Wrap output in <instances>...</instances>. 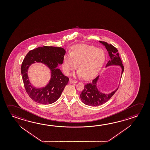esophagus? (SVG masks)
I'll return each mask as SVG.
<instances>
[{
    "label": "esophagus",
    "mask_w": 150,
    "mask_h": 150,
    "mask_svg": "<svg viewBox=\"0 0 150 150\" xmlns=\"http://www.w3.org/2000/svg\"><path fill=\"white\" fill-rule=\"evenodd\" d=\"M69 83H70V84H75L77 83V81H74V80H73V79H69Z\"/></svg>",
    "instance_id": "obj_1"
}]
</instances>
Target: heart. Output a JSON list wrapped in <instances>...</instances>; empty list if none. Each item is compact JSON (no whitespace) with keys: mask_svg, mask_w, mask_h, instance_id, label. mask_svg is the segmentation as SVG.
Wrapping results in <instances>:
<instances>
[{"mask_svg":"<svg viewBox=\"0 0 150 150\" xmlns=\"http://www.w3.org/2000/svg\"><path fill=\"white\" fill-rule=\"evenodd\" d=\"M105 52L102 48L88 44H77L72 46L69 54L64 56L63 69L68 74L75 69L76 75L84 79H90L98 71L105 61Z\"/></svg>","mask_w":150,"mask_h":150,"instance_id":"obj_1","label":"heart"}]
</instances>
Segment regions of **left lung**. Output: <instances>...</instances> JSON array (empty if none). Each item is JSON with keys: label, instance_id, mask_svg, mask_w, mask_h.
I'll return each instance as SVG.
<instances>
[{"label": "left lung", "instance_id": "obj_1", "mask_svg": "<svg viewBox=\"0 0 150 150\" xmlns=\"http://www.w3.org/2000/svg\"><path fill=\"white\" fill-rule=\"evenodd\" d=\"M100 42L105 46L108 51L110 58L106 67L112 65L120 66L122 69L121 79L123 73L124 66L122 63L121 58L119 56L118 50L116 48L111 44H108L107 42L102 41H100ZM99 77L100 76L98 75L90 82L85 84L84 89L82 91L81 94L79 95L81 101L86 105L91 106H97L102 105L110 100L118 89V88H117L115 91L108 94L100 92L97 87V83Z\"/></svg>", "mask_w": 150, "mask_h": 150}]
</instances>
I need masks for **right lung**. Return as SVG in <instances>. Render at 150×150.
Returning a JSON list of instances; mask_svg holds the SVG:
<instances>
[{
  "label": "right lung",
  "mask_w": 150,
  "mask_h": 150,
  "mask_svg": "<svg viewBox=\"0 0 150 150\" xmlns=\"http://www.w3.org/2000/svg\"><path fill=\"white\" fill-rule=\"evenodd\" d=\"M65 53L66 51L63 48L45 46L29 51L25 56L21 64L22 79L26 91L35 102L42 104H50L61 96L69 81V78L57 68L58 64H63ZM36 62L45 64L51 71L49 83L42 88L33 87L28 76L29 66Z\"/></svg>",
  "instance_id": "1"
}]
</instances>
